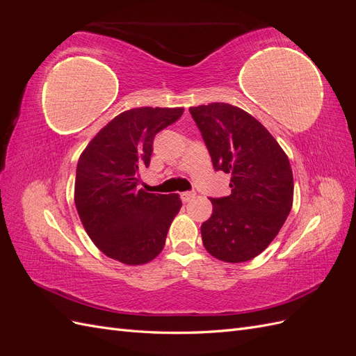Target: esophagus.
I'll list each match as a JSON object with an SVG mask.
<instances>
[{
  "mask_svg": "<svg viewBox=\"0 0 356 356\" xmlns=\"http://www.w3.org/2000/svg\"><path fill=\"white\" fill-rule=\"evenodd\" d=\"M195 197H196V193L195 191H184L181 195V199L184 200V202H190V200H193Z\"/></svg>",
  "mask_w": 356,
  "mask_h": 356,
  "instance_id": "esophagus-1",
  "label": "esophagus"
}]
</instances>
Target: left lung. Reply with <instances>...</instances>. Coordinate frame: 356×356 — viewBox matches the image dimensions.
<instances>
[{
    "instance_id": "1",
    "label": "left lung",
    "mask_w": 356,
    "mask_h": 356,
    "mask_svg": "<svg viewBox=\"0 0 356 356\" xmlns=\"http://www.w3.org/2000/svg\"><path fill=\"white\" fill-rule=\"evenodd\" d=\"M215 170L230 174V196L211 197L200 227L203 246L225 263H243L276 238L293 207V170L270 132L246 111L224 102L191 106Z\"/></svg>"
}]
</instances>
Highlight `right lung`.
Masks as SVG:
<instances>
[{
    "label": "right lung",
    "mask_w": 356,
    "mask_h": 356,
    "mask_svg": "<svg viewBox=\"0 0 356 356\" xmlns=\"http://www.w3.org/2000/svg\"><path fill=\"white\" fill-rule=\"evenodd\" d=\"M182 108H134L114 117L86 147L77 163L74 200L93 243L114 260L138 266L161 252L178 195L147 193L139 170L149 166L154 136Z\"/></svg>",
    "instance_id": "add662e5"
}]
</instances>
